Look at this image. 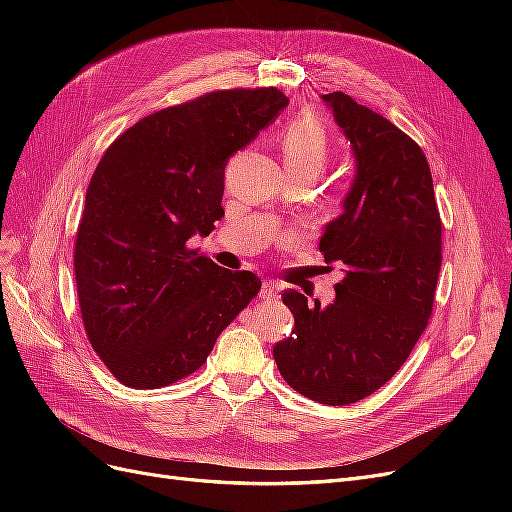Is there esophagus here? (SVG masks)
Listing matches in <instances>:
<instances>
[{"label": "esophagus", "mask_w": 512, "mask_h": 512, "mask_svg": "<svg viewBox=\"0 0 512 512\" xmlns=\"http://www.w3.org/2000/svg\"><path fill=\"white\" fill-rule=\"evenodd\" d=\"M280 284H275V282H265L262 284V288H260V299H265V301H275L277 297H280Z\"/></svg>", "instance_id": "34e87169"}]
</instances>
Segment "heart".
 Returning a JSON list of instances; mask_svg holds the SVG:
<instances>
[{
	"label": "heart",
	"instance_id": "1",
	"mask_svg": "<svg viewBox=\"0 0 512 512\" xmlns=\"http://www.w3.org/2000/svg\"><path fill=\"white\" fill-rule=\"evenodd\" d=\"M331 141L327 128L316 117L294 119L282 134V158L286 173L316 177L327 166Z\"/></svg>",
	"mask_w": 512,
	"mask_h": 512
}]
</instances>
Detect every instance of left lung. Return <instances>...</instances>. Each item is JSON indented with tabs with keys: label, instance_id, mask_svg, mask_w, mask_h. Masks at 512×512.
Here are the masks:
<instances>
[{
	"label": "left lung",
	"instance_id": "1",
	"mask_svg": "<svg viewBox=\"0 0 512 512\" xmlns=\"http://www.w3.org/2000/svg\"><path fill=\"white\" fill-rule=\"evenodd\" d=\"M350 143L354 177L320 252L344 280L335 301L282 294L292 335L273 359L294 391L327 406L354 404L406 363L431 316L442 265V222L425 153L389 119L335 91L324 94Z\"/></svg>",
	"mask_w": 512,
	"mask_h": 512
}]
</instances>
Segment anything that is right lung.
I'll list each match as a JSON object with an SVG mask.
<instances>
[{"instance_id": "obj_1", "label": "right lung", "mask_w": 512, "mask_h": 512, "mask_svg": "<svg viewBox=\"0 0 512 512\" xmlns=\"http://www.w3.org/2000/svg\"><path fill=\"white\" fill-rule=\"evenodd\" d=\"M288 104L280 89L213 91L147 115L89 181L74 273L91 346L132 389L173 384L207 361L260 280L188 250L224 218V168Z\"/></svg>"}]
</instances>
